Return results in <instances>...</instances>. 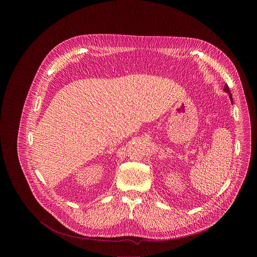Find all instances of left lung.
I'll list each match as a JSON object with an SVG mask.
<instances>
[{"label":"left lung","instance_id":"8db88e82","mask_svg":"<svg viewBox=\"0 0 257 257\" xmlns=\"http://www.w3.org/2000/svg\"><path fill=\"white\" fill-rule=\"evenodd\" d=\"M223 89H224V91H225V92H227V93L229 94V97H230V99H231V101H232V96H231V93H230V89H229V87H228V86H227V85H225V86H224V88H223Z\"/></svg>","mask_w":257,"mask_h":257}]
</instances>
